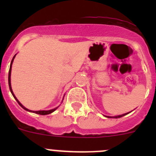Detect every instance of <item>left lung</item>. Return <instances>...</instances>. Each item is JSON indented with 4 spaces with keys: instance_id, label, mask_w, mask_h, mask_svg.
<instances>
[{
    "instance_id": "8db88e82",
    "label": "left lung",
    "mask_w": 156,
    "mask_h": 156,
    "mask_svg": "<svg viewBox=\"0 0 156 156\" xmlns=\"http://www.w3.org/2000/svg\"><path fill=\"white\" fill-rule=\"evenodd\" d=\"M132 112V111H131ZM130 112H127V113H125V114H122V115H116V116H106V115H104L105 117L106 118H113V119H119V118H121V117H123V116L129 114Z\"/></svg>"
}]
</instances>
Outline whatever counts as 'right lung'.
<instances>
[{
    "mask_svg": "<svg viewBox=\"0 0 156 156\" xmlns=\"http://www.w3.org/2000/svg\"><path fill=\"white\" fill-rule=\"evenodd\" d=\"M16 55V54H15V56H14L13 57H12V61H11L10 66V70H9V75H8V84H9V87H10V90L11 94H12V95L13 96V97H14V98H15V100H16L17 103H19V105H20V106H21L22 108H24L25 110H26V111L30 112L36 113V114H38V115H48V114H50V113L53 112H54L55 110L56 109V108L59 107V106H58V107H56L55 108H53V109H50V110H40V111H32V110H30V109H29V108H27L25 107L24 106H23V104H22V103H20V102L18 100H17V98H16V96L14 95L13 92H12V87H11V81H10L11 78H10V76H11V69H12V62H13L14 59H15ZM63 99H64V97H63ZM63 99H62V100H63Z\"/></svg>",
    "mask_w": 156,
    "mask_h": 156,
    "instance_id": "obj_1",
    "label": "right lung"
}]
</instances>
